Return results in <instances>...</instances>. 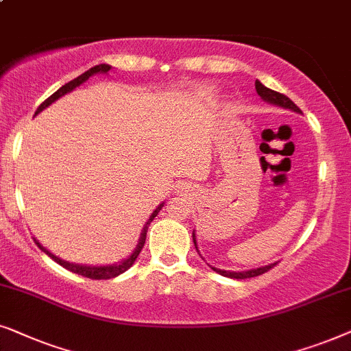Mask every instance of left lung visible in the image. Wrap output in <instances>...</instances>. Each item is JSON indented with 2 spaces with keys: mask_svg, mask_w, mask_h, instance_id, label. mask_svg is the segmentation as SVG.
<instances>
[{
  "mask_svg": "<svg viewBox=\"0 0 351 351\" xmlns=\"http://www.w3.org/2000/svg\"><path fill=\"white\" fill-rule=\"evenodd\" d=\"M255 90L258 93V96L261 99L269 102V104H274V106H281V107H286V109H291L293 112H302L298 107L293 104V102L289 99L286 95H282V93H278V91H273L269 90V88H266L265 85H261V83L256 80L255 82ZM193 242L195 245V250L199 252L197 249V241H195V234L193 232ZM276 263H271L268 266H261V268H256V269H249V271H224V269H218V268H213V266H210L213 271H217V273L221 274V276H226V278H232V279H247V278H255V276H260V274L266 273V271H269L273 266Z\"/></svg>",
  "mask_w": 351,
  "mask_h": 351,
  "instance_id": "obj_1",
  "label": "left lung"
}]
</instances>
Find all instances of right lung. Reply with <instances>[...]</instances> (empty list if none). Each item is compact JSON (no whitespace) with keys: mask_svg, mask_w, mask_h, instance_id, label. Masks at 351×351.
I'll return each instance as SVG.
<instances>
[{"mask_svg":"<svg viewBox=\"0 0 351 351\" xmlns=\"http://www.w3.org/2000/svg\"><path fill=\"white\" fill-rule=\"evenodd\" d=\"M109 70H110V65H107V64H99V65H95V67H91L90 70H86V72H85V73H82L80 77L73 78L72 82L65 83V85H64L62 88H59V90L54 93V95H51V96L48 97V99H46L45 102H41L40 107H38V109H36V112H35V115L38 114V112L43 110V109H46V107H48L49 104H53L54 101H58L60 96L67 95V93H70V91H72V90H75V88H77V86H80L83 82H86L88 78L91 77V75H95V73H107V72H109ZM162 207H163V204L158 205V207H157L156 210H154V213L151 215V218L147 219L146 226L143 228L141 237H139V244H138L136 249H134L133 254L130 255L127 260L120 261V263H115V265H107V266H85V265L69 263V261H65V260H60L59 256H56V255L51 254L49 250H46L45 247L41 245L40 242L36 241V239H35V242H36V245H38L40 249L43 250L46 255L51 256V258H53V260L56 261V263H59L60 266H64L65 269L72 271V273H77V274H80V276L90 278V279H110V278H115V276H119V274H121V273H125V271H127V269L130 268V266H133V263H134V261H136V258H138L139 252L143 250V247H144V242H146V234H147V228H149V224H151L152 219L157 217V213L160 212Z\"/></svg>","mask_w":351,"mask_h":351,"instance_id":"right-lung-1","label":"right lung"}]
</instances>
